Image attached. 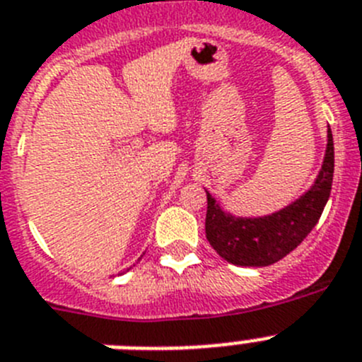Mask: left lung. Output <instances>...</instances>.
<instances>
[{
    "instance_id": "obj_1",
    "label": "left lung",
    "mask_w": 362,
    "mask_h": 362,
    "mask_svg": "<svg viewBox=\"0 0 362 362\" xmlns=\"http://www.w3.org/2000/svg\"><path fill=\"white\" fill-rule=\"evenodd\" d=\"M334 179V137L328 127L325 161L315 183L292 204L263 217H238L225 212L206 192V239L221 257L238 267H268L303 243L317 225L330 197Z\"/></svg>"
}]
</instances>
